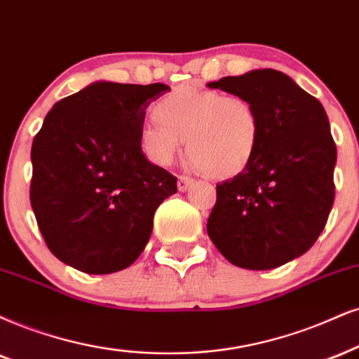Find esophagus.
Wrapping results in <instances>:
<instances>
[{
  "label": "esophagus",
  "mask_w": 359,
  "mask_h": 359,
  "mask_svg": "<svg viewBox=\"0 0 359 359\" xmlns=\"http://www.w3.org/2000/svg\"><path fill=\"white\" fill-rule=\"evenodd\" d=\"M194 183V180L193 178H189V176H180L178 178V189L180 191H187V189L191 187V184Z\"/></svg>",
  "instance_id": "1"
}]
</instances>
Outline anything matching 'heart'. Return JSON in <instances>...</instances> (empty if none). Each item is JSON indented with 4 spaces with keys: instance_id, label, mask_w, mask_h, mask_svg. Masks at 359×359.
Wrapping results in <instances>:
<instances>
[{
    "instance_id": "heart-1",
    "label": "heart",
    "mask_w": 359,
    "mask_h": 359,
    "mask_svg": "<svg viewBox=\"0 0 359 359\" xmlns=\"http://www.w3.org/2000/svg\"><path fill=\"white\" fill-rule=\"evenodd\" d=\"M156 121L140 128V146L149 161L171 165L187 144L189 161L213 178L245 170L259 144L263 123L246 96L178 86L154 104Z\"/></svg>"
}]
</instances>
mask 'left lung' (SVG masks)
<instances>
[{
  "label": "left lung",
  "mask_w": 359,
  "mask_h": 359,
  "mask_svg": "<svg viewBox=\"0 0 359 359\" xmlns=\"http://www.w3.org/2000/svg\"><path fill=\"white\" fill-rule=\"evenodd\" d=\"M241 95L263 123L253 159L216 184L208 234L234 266L273 269L315 245L334 201L336 144L325 108L276 69L208 83Z\"/></svg>",
  "instance_id": "obj_1"
}]
</instances>
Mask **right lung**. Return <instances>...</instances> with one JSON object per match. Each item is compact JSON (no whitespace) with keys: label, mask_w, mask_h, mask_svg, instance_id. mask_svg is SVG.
Listing matches in <instances>:
<instances>
[{"label":"right lung","mask_w":359,"mask_h":359,"mask_svg":"<svg viewBox=\"0 0 359 359\" xmlns=\"http://www.w3.org/2000/svg\"><path fill=\"white\" fill-rule=\"evenodd\" d=\"M166 91L163 83H93L57 101L34 136L31 206L46 246L74 269L109 274L135 263L154 211L178 191L140 146L146 108Z\"/></svg>","instance_id":"1"}]
</instances>
